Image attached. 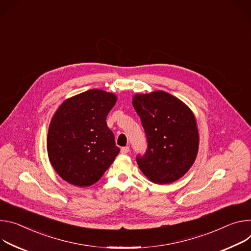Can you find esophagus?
<instances>
[{
  "mask_svg": "<svg viewBox=\"0 0 251 251\" xmlns=\"http://www.w3.org/2000/svg\"><path fill=\"white\" fill-rule=\"evenodd\" d=\"M129 151V148L128 147H125V148H122L121 149V152L123 153V154H126V153H127Z\"/></svg>",
  "mask_w": 251,
  "mask_h": 251,
  "instance_id": "34e87169",
  "label": "esophagus"
}]
</instances>
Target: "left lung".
Returning a JSON list of instances; mask_svg holds the SVG:
<instances>
[{
	"mask_svg": "<svg viewBox=\"0 0 251 251\" xmlns=\"http://www.w3.org/2000/svg\"><path fill=\"white\" fill-rule=\"evenodd\" d=\"M132 105L148 140L145 154L136 155L141 171L155 183L177 180L191 168L199 151V130L192 111L162 91L135 95Z\"/></svg>",
	"mask_w": 251,
	"mask_h": 251,
	"instance_id": "left-lung-1",
	"label": "left lung"
}]
</instances>
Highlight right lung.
<instances>
[{
	"label": "right lung",
	"instance_id": "add662e5",
	"mask_svg": "<svg viewBox=\"0 0 251 251\" xmlns=\"http://www.w3.org/2000/svg\"><path fill=\"white\" fill-rule=\"evenodd\" d=\"M117 96L90 90L65 100L50 124L47 150L54 171L76 186L96 183L120 152L106 117Z\"/></svg>",
	"mask_w": 251,
	"mask_h": 251
}]
</instances>
